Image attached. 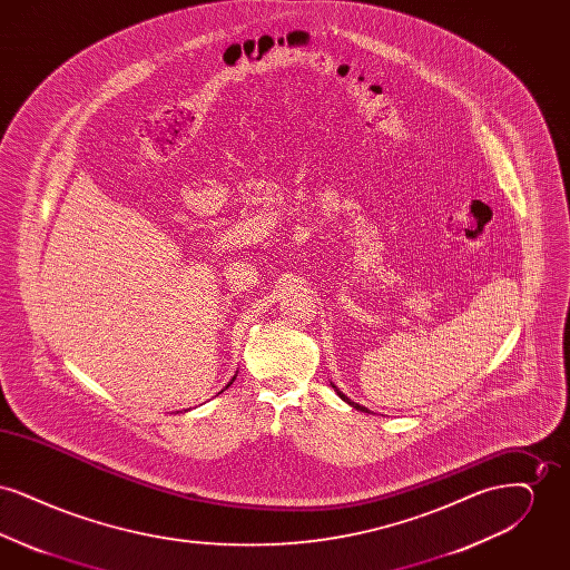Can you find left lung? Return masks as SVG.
<instances>
[{
    "label": "left lung",
    "mask_w": 570,
    "mask_h": 570,
    "mask_svg": "<svg viewBox=\"0 0 570 570\" xmlns=\"http://www.w3.org/2000/svg\"><path fill=\"white\" fill-rule=\"evenodd\" d=\"M333 389H335V393H337V395H340V397H342V400H344V402H348V404H351V406L356 407V410H361V412H370V410H367V407L358 406V404H354V402H351V400H348V397H346V395H344V393H342V391H340V389H337V386H335V384H333Z\"/></svg>",
    "instance_id": "8db88e82"
}]
</instances>
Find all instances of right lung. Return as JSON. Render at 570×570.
I'll list each match as a JSON object with an SVG mask.
<instances>
[{
	"mask_svg": "<svg viewBox=\"0 0 570 570\" xmlns=\"http://www.w3.org/2000/svg\"><path fill=\"white\" fill-rule=\"evenodd\" d=\"M235 379H237V374H235V376H233V380H230V382H228V384H226V389H228V386H230V384H233V382H235Z\"/></svg>",
	"mask_w": 570,
	"mask_h": 570,
	"instance_id": "1",
	"label": "right lung"
}]
</instances>
